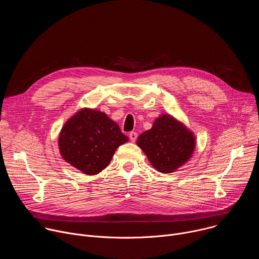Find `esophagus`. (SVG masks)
<instances>
[{"mask_svg": "<svg viewBox=\"0 0 259 259\" xmlns=\"http://www.w3.org/2000/svg\"><path fill=\"white\" fill-rule=\"evenodd\" d=\"M129 138L132 142H134L137 139V133L136 132H130L129 133Z\"/></svg>", "mask_w": 259, "mask_h": 259, "instance_id": "34e87169", "label": "esophagus"}]
</instances>
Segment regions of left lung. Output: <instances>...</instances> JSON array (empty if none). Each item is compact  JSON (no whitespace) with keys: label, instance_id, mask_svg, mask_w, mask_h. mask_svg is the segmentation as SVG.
I'll return each mask as SVG.
<instances>
[{"label":"left lung","instance_id":"8db88e82","mask_svg":"<svg viewBox=\"0 0 259 259\" xmlns=\"http://www.w3.org/2000/svg\"><path fill=\"white\" fill-rule=\"evenodd\" d=\"M136 143L157 171L172 173L193 157L196 137L182 122L162 114L150 130L138 136Z\"/></svg>","mask_w":259,"mask_h":259}]
</instances>
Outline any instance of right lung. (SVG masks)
<instances>
[{
    "label": "right lung",
    "mask_w": 259,
    "mask_h": 259,
    "mask_svg": "<svg viewBox=\"0 0 259 259\" xmlns=\"http://www.w3.org/2000/svg\"><path fill=\"white\" fill-rule=\"evenodd\" d=\"M129 139L119 125L100 110L83 107L62 126L58 149L62 159L84 174L96 175Z\"/></svg>",
    "instance_id": "right-lung-1"
}]
</instances>
